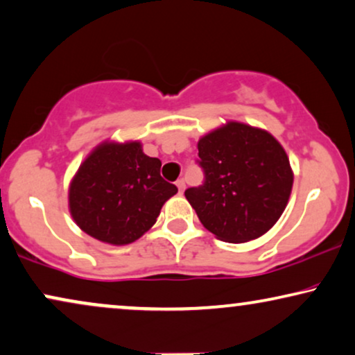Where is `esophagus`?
I'll return each mask as SVG.
<instances>
[{
  "label": "esophagus",
  "instance_id": "1",
  "mask_svg": "<svg viewBox=\"0 0 355 355\" xmlns=\"http://www.w3.org/2000/svg\"><path fill=\"white\" fill-rule=\"evenodd\" d=\"M176 186H178V189H179V192H184V189H186V182H184V179H179V181L176 182Z\"/></svg>",
  "mask_w": 355,
  "mask_h": 355
}]
</instances>
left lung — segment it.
I'll use <instances>...</instances> for the list:
<instances>
[{"mask_svg": "<svg viewBox=\"0 0 355 355\" xmlns=\"http://www.w3.org/2000/svg\"><path fill=\"white\" fill-rule=\"evenodd\" d=\"M205 181L184 196L200 223L227 243H246L269 232L292 192L288 156L269 132L228 122L197 144Z\"/></svg>", "mask_w": 355, "mask_h": 355, "instance_id": "1", "label": "left lung"}]
</instances>
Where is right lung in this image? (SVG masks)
<instances>
[{
  "label": "right lung",
  "mask_w": 355,
  "mask_h": 355,
  "mask_svg": "<svg viewBox=\"0 0 355 355\" xmlns=\"http://www.w3.org/2000/svg\"><path fill=\"white\" fill-rule=\"evenodd\" d=\"M140 141H104L87 155L68 191L78 227L103 243L128 245L148 232L161 207L178 192L159 174Z\"/></svg>",
  "instance_id": "obj_1"
}]
</instances>
